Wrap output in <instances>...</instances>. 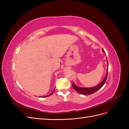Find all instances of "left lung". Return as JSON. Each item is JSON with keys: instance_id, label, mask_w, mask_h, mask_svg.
Wrapping results in <instances>:
<instances>
[{"instance_id": "left-lung-1", "label": "left lung", "mask_w": 129, "mask_h": 129, "mask_svg": "<svg viewBox=\"0 0 129 129\" xmlns=\"http://www.w3.org/2000/svg\"><path fill=\"white\" fill-rule=\"evenodd\" d=\"M102 51L105 53L104 49H102ZM107 62H108V61H107ZM108 71H107L106 76H105V79H104V80L100 84H99L98 85H97L96 87H95L89 88H80V87H77L76 85H75V84H74V83H72V86H73L74 89L76 91L81 93V94L84 95H90V94H92V93H93L94 92H95L97 90H99L100 88H102V87L105 83V82H106L107 77H108Z\"/></svg>"}]
</instances>
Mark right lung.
I'll use <instances>...</instances> for the list:
<instances>
[{
  "mask_svg": "<svg viewBox=\"0 0 129 129\" xmlns=\"http://www.w3.org/2000/svg\"><path fill=\"white\" fill-rule=\"evenodd\" d=\"M54 91H54H53V92ZM53 92H52L51 93H50V94H49V95H47V96H44V97H47V96H50V95H51L52 94V93H53Z\"/></svg>",
  "mask_w": 129,
  "mask_h": 129,
  "instance_id": "right-lung-1",
  "label": "right lung"
}]
</instances>
